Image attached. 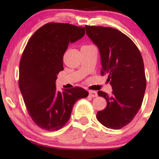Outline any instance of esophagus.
I'll list each match as a JSON object with an SVG mask.
<instances>
[{
	"label": "esophagus",
	"mask_w": 159,
	"mask_h": 159,
	"mask_svg": "<svg viewBox=\"0 0 159 159\" xmlns=\"http://www.w3.org/2000/svg\"><path fill=\"white\" fill-rule=\"evenodd\" d=\"M89 95H90V97L95 98V97L98 96V93H97V92H95V91L90 90V91H89Z\"/></svg>",
	"instance_id": "34e87169"
}]
</instances>
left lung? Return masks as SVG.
Listing matches in <instances>:
<instances>
[{
    "label": "left lung",
    "instance_id": "1",
    "mask_svg": "<svg viewBox=\"0 0 159 159\" xmlns=\"http://www.w3.org/2000/svg\"><path fill=\"white\" fill-rule=\"evenodd\" d=\"M86 33L98 48L101 75L107 73L113 92L98 94L107 106L97 113V119L106 127L119 129L138 114L146 88L145 69L140 52L131 39L111 27L85 26Z\"/></svg>",
    "mask_w": 159,
    "mask_h": 159
}]
</instances>
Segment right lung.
Returning a JSON list of instances; mask_svg holds the SVG:
<instances>
[{"label":"right lung","mask_w":159,"mask_h":159,"mask_svg":"<svg viewBox=\"0 0 159 159\" xmlns=\"http://www.w3.org/2000/svg\"><path fill=\"white\" fill-rule=\"evenodd\" d=\"M84 27L48 23L28 41L19 64V86L32 121L48 131L66 125L76 101L88 97L80 87L56 91L57 75L64 69L63 56L69 43L81 39Z\"/></svg>","instance_id":"right-lung-1"}]
</instances>
